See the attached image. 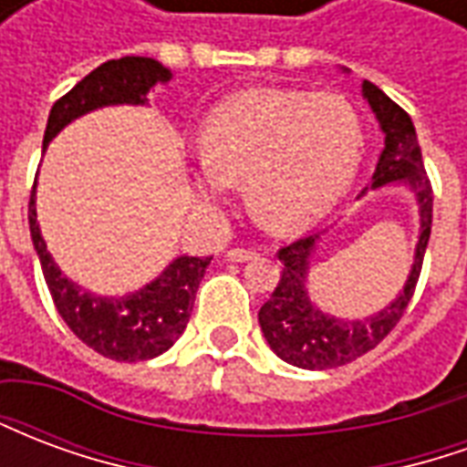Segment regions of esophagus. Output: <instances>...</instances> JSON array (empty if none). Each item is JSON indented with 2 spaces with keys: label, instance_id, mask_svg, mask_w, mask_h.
Listing matches in <instances>:
<instances>
[{
  "label": "esophagus",
  "instance_id": "esophagus-1",
  "mask_svg": "<svg viewBox=\"0 0 467 467\" xmlns=\"http://www.w3.org/2000/svg\"><path fill=\"white\" fill-rule=\"evenodd\" d=\"M230 263H247V260H253L254 253L253 250H244V247H234V250H227V254H224Z\"/></svg>",
  "mask_w": 467,
  "mask_h": 467
}]
</instances>
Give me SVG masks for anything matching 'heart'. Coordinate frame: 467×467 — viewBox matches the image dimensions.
Segmentation results:
<instances>
[{
	"label": "heart",
	"instance_id": "b5f03b06",
	"mask_svg": "<svg viewBox=\"0 0 467 467\" xmlns=\"http://www.w3.org/2000/svg\"><path fill=\"white\" fill-rule=\"evenodd\" d=\"M194 200L213 207L243 182L247 213L275 234L303 233L343 200L360 170L362 119L343 95L254 87L207 115Z\"/></svg>",
	"mask_w": 467,
	"mask_h": 467
}]
</instances>
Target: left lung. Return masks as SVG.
I'll return each instance as SVG.
<instances>
[{
	"label": "left lung",
	"mask_w": 467,
	"mask_h": 467,
	"mask_svg": "<svg viewBox=\"0 0 467 467\" xmlns=\"http://www.w3.org/2000/svg\"><path fill=\"white\" fill-rule=\"evenodd\" d=\"M362 97L368 99L385 134V147L372 172V190L392 182L408 184L418 200L420 234L415 244L410 275L400 295L390 305H385L380 313L362 317V320H343V317L323 313L307 295V287H305L307 270H310V257L317 247L320 234L295 240L293 244H287L277 253L280 263L285 265L283 275L273 297L260 307L257 320L275 355L305 370H327V368L348 365L365 352H370L375 345H380L382 337H388L392 327L400 323L402 313L415 293L425 247L431 240L432 187L422 167L420 144H418L410 115L395 105L380 87H375L368 79L362 82Z\"/></svg>",
	"instance_id": "obj_1"
}]
</instances>
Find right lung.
<instances>
[{
    "label": "right lung",
    "mask_w": 467,
    "mask_h": 467,
    "mask_svg": "<svg viewBox=\"0 0 467 467\" xmlns=\"http://www.w3.org/2000/svg\"><path fill=\"white\" fill-rule=\"evenodd\" d=\"M170 79L172 72L152 57L109 59L57 99L47 119L42 147L52 142L72 119L95 112L99 107L147 105L150 89ZM29 233L49 295L67 327L87 348L119 362L152 360L172 348L190 323L194 295L213 260L182 254L167 265L157 280L144 285L142 290L122 297H102L72 283L57 267L52 254L47 253V243L36 223L35 190L29 197Z\"/></svg>",
    "instance_id": "1"
}]
</instances>
